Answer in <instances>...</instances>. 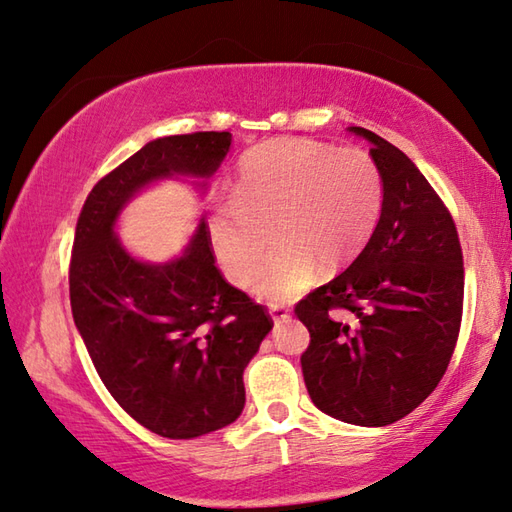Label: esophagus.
I'll use <instances>...</instances> for the list:
<instances>
[{"instance_id": "1", "label": "esophagus", "mask_w": 512, "mask_h": 512, "mask_svg": "<svg viewBox=\"0 0 512 512\" xmlns=\"http://www.w3.org/2000/svg\"><path fill=\"white\" fill-rule=\"evenodd\" d=\"M268 310H270V314H273V321L275 323L290 321V310L286 306H281V303H270Z\"/></svg>"}]
</instances>
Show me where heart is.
I'll return each instance as SVG.
<instances>
[{
	"instance_id": "heart-1",
	"label": "heart",
	"mask_w": 512,
	"mask_h": 512,
	"mask_svg": "<svg viewBox=\"0 0 512 512\" xmlns=\"http://www.w3.org/2000/svg\"><path fill=\"white\" fill-rule=\"evenodd\" d=\"M376 160L358 147L273 138L239 158L228 200L209 217V239L231 284H250L273 236L278 246L255 278L268 301L301 295L321 264L343 268L367 246L383 213Z\"/></svg>"
}]
</instances>
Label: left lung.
<instances>
[{"mask_svg":"<svg viewBox=\"0 0 512 512\" xmlns=\"http://www.w3.org/2000/svg\"><path fill=\"white\" fill-rule=\"evenodd\" d=\"M347 129L372 145L383 213L350 268L297 303L310 332L301 369L323 413L385 427L416 409L447 372L462 321V248L420 169L369 129ZM339 309L351 319L343 322Z\"/></svg>","mask_w":512,"mask_h":512,"instance_id":"8db88e82","label":"left lung"}]
</instances>
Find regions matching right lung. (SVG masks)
<instances>
[{
  "mask_svg": "<svg viewBox=\"0 0 512 512\" xmlns=\"http://www.w3.org/2000/svg\"><path fill=\"white\" fill-rule=\"evenodd\" d=\"M231 149L228 132L165 136L96 182L76 222L72 317L103 385L145 429L191 440L226 427L246 402L244 369L273 330L270 314L226 284L204 217L184 253L136 259L114 233L149 184L206 187Z\"/></svg>",
  "mask_w": 512,
  "mask_h": 512,
  "instance_id": "1",
  "label": "right lung"
}]
</instances>
